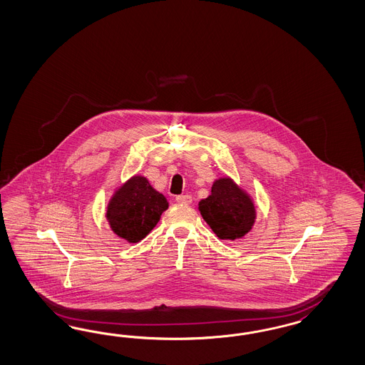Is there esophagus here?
Wrapping results in <instances>:
<instances>
[{"instance_id": "34e87169", "label": "esophagus", "mask_w": 365, "mask_h": 365, "mask_svg": "<svg viewBox=\"0 0 365 365\" xmlns=\"http://www.w3.org/2000/svg\"><path fill=\"white\" fill-rule=\"evenodd\" d=\"M176 201L178 204L189 205V204H192V196L190 195H180V196H176Z\"/></svg>"}]
</instances>
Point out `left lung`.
I'll return each mask as SVG.
<instances>
[{"label": "left lung", "instance_id": "1", "mask_svg": "<svg viewBox=\"0 0 365 365\" xmlns=\"http://www.w3.org/2000/svg\"><path fill=\"white\" fill-rule=\"evenodd\" d=\"M199 211L212 231L223 240L243 237L257 219L254 201L230 177L215 180L211 195L199 202Z\"/></svg>", "mask_w": 365, "mask_h": 365}]
</instances>
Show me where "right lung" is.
Wrapping results in <instances>:
<instances>
[{
	"label": "right lung",
	"instance_id": "right-lung-1",
	"mask_svg": "<svg viewBox=\"0 0 365 365\" xmlns=\"http://www.w3.org/2000/svg\"><path fill=\"white\" fill-rule=\"evenodd\" d=\"M169 207L143 176H133L114 192L107 205L106 217L115 235L138 243L148 235Z\"/></svg>",
	"mask_w": 365,
	"mask_h": 365
}]
</instances>
